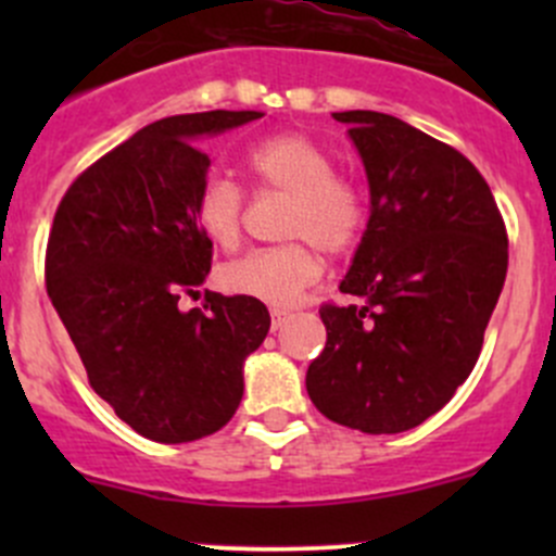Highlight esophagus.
Here are the masks:
<instances>
[{
    "label": "esophagus",
    "mask_w": 556,
    "mask_h": 556,
    "mask_svg": "<svg viewBox=\"0 0 556 556\" xmlns=\"http://www.w3.org/2000/svg\"><path fill=\"white\" fill-rule=\"evenodd\" d=\"M288 319H290V312L288 309H271V328L274 330L282 328V325L288 323Z\"/></svg>",
    "instance_id": "34e87169"
}]
</instances>
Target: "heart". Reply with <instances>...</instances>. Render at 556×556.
<instances>
[{"label": "heart", "mask_w": 556, "mask_h": 556, "mask_svg": "<svg viewBox=\"0 0 556 556\" xmlns=\"http://www.w3.org/2000/svg\"><path fill=\"white\" fill-rule=\"evenodd\" d=\"M247 166L268 188L290 193L285 233L309 239L271 250H255L223 266L220 285L231 295L261 304L293 306L319 279V257L346 252L357 242L366 220L361 193L333 177V159L304 134H274L247 153ZM201 231L220 247H233L242 233V193L228 177L212 174L195 199Z\"/></svg>", "instance_id": "1"}]
</instances>
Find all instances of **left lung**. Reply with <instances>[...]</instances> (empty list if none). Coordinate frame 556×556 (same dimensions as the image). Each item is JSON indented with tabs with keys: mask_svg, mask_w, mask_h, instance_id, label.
Here are the masks:
<instances>
[{
	"mask_svg": "<svg viewBox=\"0 0 556 556\" xmlns=\"http://www.w3.org/2000/svg\"><path fill=\"white\" fill-rule=\"evenodd\" d=\"M368 179V226L323 306L328 341L306 371L312 403L363 433H403L444 408L479 361L501 299L508 237L463 153L371 110L333 112Z\"/></svg>",
	"mask_w": 556,
	"mask_h": 556,
	"instance_id": "left-lung-1",
	"label": "left lung"
}]
</instances>
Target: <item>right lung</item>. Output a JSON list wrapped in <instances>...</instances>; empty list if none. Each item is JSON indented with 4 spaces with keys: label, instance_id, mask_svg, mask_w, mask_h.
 Returning a JSON list of instances; mask_svg holds the SVG:
<instances>
[{
    "label": "right lung",
    "instance_id": "right-lung-1",
    "mask_svg": "<svg viewBox=\"0 0 556 556\" xmlns=\"http://www.w3.org/2000/svg\"><path fill=\"white\" fill-rule=\"evenodd\" d=\"M257 110L174 115L139 128L72 182L53 217L45 285L88 382L117 417L159 444L217 433L244 395V361L268 333L255 299L206 293L179 309L212 266L195 220L210 159L199 139ZM199 293V290H195Z\"/></svg>",
    "mask_w": 556,
    "mask_h": 556
}]
</instances>
